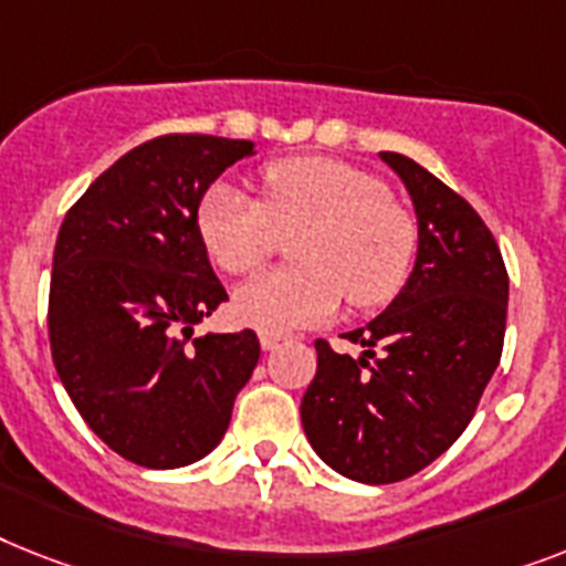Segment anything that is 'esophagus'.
<instances>
[{
  "label": "esophagus",
  "instance_id": "1",
  "mask_svg": "<svg viewBox=\"0 0 566 566\" xmlns=\"http://www.w3.org/2000/svg\"><path fill=\"white\" fill-rule=\"evenodd\" d=\"M280 335H272V333H260V347L265 349V353H272V349L280 347Z\"/></svg>",
  "mask_w": 566,
  "mask_h": 566
}]
</instances>
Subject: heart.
<instances>
[{"label":"heart","mask_w":566,"mask_h":566,"mask_svg":"<svg viewBox=\"0 0 566 566\" xmlns=\"http://www.w3.org/2000/svg\"><path fill=\"white\" fill-rule=\"evenodd\" d=\"M297 240L303 269L263 272L233 294V315L260 333H294L338 310L340 292L358 310L387 303L408 277L417 226L376 176L335 158H286L263 172V202L219 181L199 205V233L213 263L254 272Z\"/></svg>","instance_id":"1"}]
</instances>
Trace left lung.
<instances>
[{
  "label": "left lung",
  "mask_w": 566,
  "mask_h": 566,
  "mask_svg": "<svg viewBox=\"0 0 566 566\" xmlns=\"http://www.w3.org/2000/svg\"><path fill=\"white\" fill-rule=\"evenodd\" d=\"M417 213V263L390 306L347 333L361 356L317 340L301 401L315 454L358 483L431 465L471 422L501 364L509 277L478 210L401 153H378Z\"/></svg>",
  "instance_id": "obj_1"
}]
</instances>
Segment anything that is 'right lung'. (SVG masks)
Here are the masks:
<instances>
[{
	"label": "right lung",
	"mask_w": 566,
	"mask_h": 566,
	"mask_svg": "<svg viewBox=\"0 0 566 566\" xmlns=\"http://www.w3.org/2000/svg\"><path fill=\"white\" fill-rule=\"evenodd\" d=\"M254 144L165 135L129 149L65 213L49 338L92 431L144 469H181L222 442L260 361L251 329L193 338L228 301L199 233L208 188Z\"/></svg>",
	"instance_id": "obj_1"
}]
</instances>
